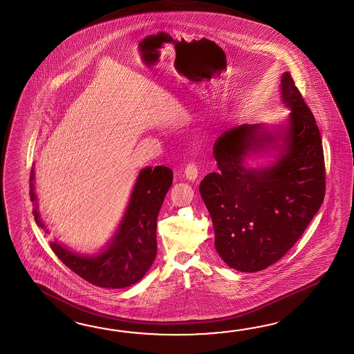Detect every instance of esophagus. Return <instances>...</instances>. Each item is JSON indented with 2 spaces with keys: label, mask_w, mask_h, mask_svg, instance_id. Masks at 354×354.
<instances>
[{
  "label": "esophagus",
  "mask_w": 354,
  "mask_h": 354,
  "mask_svg": "<svg viewBox=\"0 0 354 354\" xmlns=\"http://www.w3.org/2000/svg\"><path fill=\"white\" fill-rule=\"evenodd\" d=\"M185 178L188 179L189 181H196L198 179V169H196V166L194 164H189L187 167H185Z\"/></svg>",
  "instance_id": "obj_1"
}]
</instances>
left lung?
<instances>
[{
	"instance_id": "1",
	"label": "left lung",
	"mask_w": 354,
	"mask_h": 354,
	"mask_svg": "<svg viewBox=\"0 0 354 354\" xmlns=\"http://www.w3.org/2000/svg\"><path fill=\"white\" fill-rule=\"evenodd\" d=\"M281 100L291 110L279 126L243 124L214 142L218 171L199 192L212 218L214 248L228 267L254 273L274 264L299 240L325 196V164L316 120L290 72L281 77ZM270 150L275 161H247Z\"/></svg>"
}]
</instances>
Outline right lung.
<instances>
[{
  "mask_svg": "<svg viewBox=\"0 0 354 354\" xmlns=\"http://www.w3.org/2000/svg\"><path fill=\"white\" fill-rule=\"evenodd\" d=\"M173 184V171L166 166L142 169L118 227L102 250L80 254L67 246L50 241V248L63 264L88 283L102 288H126L141 281L156 258V227L160 208ZM32 214L39 227L48 234L40 217L35 194L34 169L30 173Z\"/></svg>",
  "mask_w": 354,
  "mask_h": 354,
  "instance_id": "add662e5",
  "label": "right lung"
}]
</instances>
